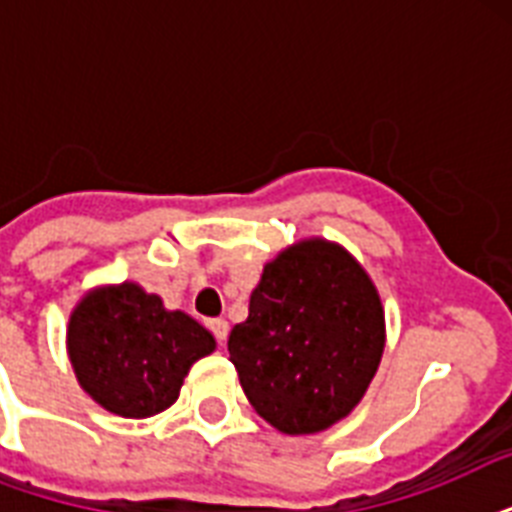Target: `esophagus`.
<instances>
[{"label": "esophagus", "instance_id": "1", "mask_svg": "<svg viewBox=\"0 0 512 512\" xmlns=\"http://www.w3.org/2000/svg\"><path fill=\"white\" fill-rule=\"evenodd\" d=\"M209 329H212V335L217 337V342H220V345H223L225 342V337H228V321L225 319H212L209 321Z\"/></svg>", "mask_w": 512, "mask_h": 512}]
</instances>
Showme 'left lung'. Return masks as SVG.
<instances>
[{"label":"left lung","mask_w":512,"mask_h":512,"mask_svg":"<svg viewBox=\"0 0 512 512\" xmlns=\"http://www.w3.org/2000/svg\"><path fill=\"white\" fill-rule=\"evenodd\" d=\"M385 350V308L337 241L311 236L268 260L231 329L228 353L249 404L284 436H313L364 398Z\"/></svg>","instance_id":"8db88e82"}]
</instances>
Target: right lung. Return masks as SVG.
<instances>
[{
    "label": "right lung",
    "instance_id": "right-lung-1",
    "mask_svg": "<svg viewBox=\"0 0 512 512\" xmlns=\"http://www.w3.org/2000/svg\"><path fill=\"white\" fill-rule=\"evenodd\" d=\"M215 337L135 281L103 284L79 297L68 316L66 350L79 388L106 412L146 420L170 409Z\"/></svg>",
    "mask_w": 512,
    "mask_h": 512
}]
</instances>
